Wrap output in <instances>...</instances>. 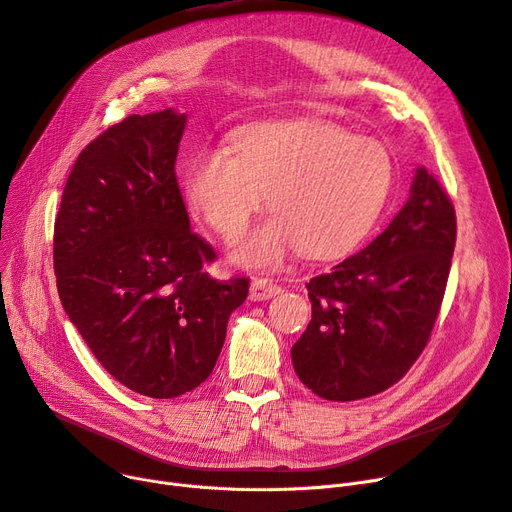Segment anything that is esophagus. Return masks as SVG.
Listing matches in <instances>:
<instances>
[{"label":"esophagus","mask_w":512,"mask_h":512,"mask_svg":"<svg viewBox=\"0 0 512 512\" xmlns=\"http://www.w3.org/2000/svg\"><path fill=\"white\" fill-rule=\"evenodd\" d=\"M282 292V286L274 284L272 280L267 278H255L253 284H251V290H249V299L251 301H267L276 297V294Z\"/></svg>","instance_id":"esophagus-1"}]
</instances>
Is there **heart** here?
Here are the masks:
<instances>
[{
  "instance_id": "heart-1",
  "label": "heart",
  "mask_w": 512,
  "mask_h": 512,
  "mask_svg": "<svg viewBox=\"0 0 512 512\" xmlns=\"http://www.w3.org/2000/svg\"><path fill=\"white\" fill-rule=\"evenodd\" d=\"M392 182L386 147L317 120L242 128L232 151L199 153L184 174L188 207L226 240L263 205L274 215L240 242L232 259L276 267L292 249L330 259L353 249L378 220Z\"/></svg>"
}]
</instances>
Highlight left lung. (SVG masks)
Returning a JSON list of instances; mask_svg holds the SVG:
<instances>
[{
  "label": "left lung",
  "instance_id": "left-lung-1",
  "mask_svg": "<svg viewBox=\"0 0 512 512\" xmlns=\"http://www.w3.org/2000/svg\"><path fill=\"white\" fill-rule=\"evenodd\" d=\"M454 242L450 197L417 168L411 197L390 226L332 272L309 280L311 321L292 346L299 380L338 402L396 384L434 330Z\"/></svg>",
  "mask_w": 512,
  "mask_h": 512
}]
</instances>
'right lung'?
Instances as JSON below:
<instances>
[{"instance_id":"right-lung-1","label":"right lung","mask_w":512,"mask_h":512,"mask_svg":"<svg viewBox=\"0 0 512 512\" xmlns=\"http://www.w3.org/2000/svg\"><path fill=\"white\" fill-rule=\"evenodd\" d=\"M186 114L128 116L91 141L64 186L53 270L64 311L126 388L176 398L203 384L249 278L213 280L176 180Z\"/></svg>"}]
</instances>
